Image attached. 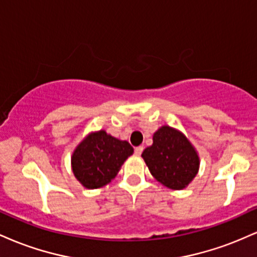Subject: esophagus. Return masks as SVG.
I'll list each match as a JSON object with an SVG mask.
<instances>
[{
  "instance_id": "esophagus-1",
  "label": "esophagus",
  "mask_w": 257,
  "mask_h": 257,
  "mask_svg": "<svg viewBox=\"0 0 257 257\" xmlns=\"http://www.w3.org/2000/svg\"><path fill=\"white\" fill-rule=\"evenodd\" d=\"M144 151V147L143 146H139V147H135V155L137 156H140L141 153Z\"/></svg>"
}]
</instances>
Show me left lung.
I'll use <instances>...</instances> for the list:
<instances>
[{
    "mask_svg": "<svg viewBox=\"0 0 257 257\" xmlns=\"http://www.w3.org/2000/svg\"><path fill=\"white\" fill-rule=\"evenodd\" d=\"M152 140V145L141 155L150 173L166 187L184 190L198 174L197 150L184 133L169 125H162Z\"/></svg>",
    "mask_w": 257,
    "mask_h": 257,
    "instance_id": "8db88e82",
    "label": "left lung"
}]
</instances>
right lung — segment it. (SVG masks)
<instances>
[{
	"instance_id": "add662e5",
	"label": "right lung",
	"mask_w": 257,
	"mask_h": 257,
	"mask_svg": "<svg viewBox=\"0 0 257 257\" xmlns=\"http://www.w3.org/2000/svg\"><path fill=\"white\" fill-rule=\"evenodd\" d=\"M133 153L134 149L128 141L113 138L104 129L90 132L73 150L72 173L83 187L95 190L116 178Z\"/></svg>"
}]
</instances>
